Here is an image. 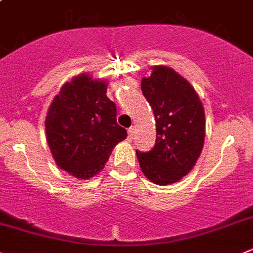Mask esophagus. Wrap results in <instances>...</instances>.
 <instances>
[{
    "mask_svg": "<svg viewBox=\"0 0 253 253\" xmlns=\"http://www.w3.org/2000/svg\"><path fill=\"white\" fill-rule=\"evenodd\" d=\"M134 133H135V129H134V126H130V128L128 129V139H129V140H131V139H133Z\"/></svg>",
    "mask_w": 253,
    "mask_h": 253,
    "instance_id": "obj_1",
    "label": "esophagus"
}]
</instances>
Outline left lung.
<instances>
[{
    "instance_id": "8db88e82",
    "label": "left lung",
    "mask_w": 253,
    "mask_h": 253,
    "mask_svg": "<svg viewBox=\"0 0 253 253\" xmlns=\"http://www.w3.org/2000/svg\"><path fill=\"white\" fill-rule=\"evenodd\" d=\"M142 91L155 117L157 139L149 152L136 150L145 177L159 185L182 179L196 164L205 142V109L188 81L167 66H154Z\"/></svg>"
}]
</instances>
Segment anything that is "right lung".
<instances>
[{"label":"right lung","mask_w":253,"mask_h":253,"mask_svg":"<svg viewBox=\"0 0 253 253\" xmlns=\"http://www.w3.org/2000/svg\"><path fill=\"white\" fill-rule=\"evenodd\" d=\"M106 81L83 74L62 86L46 117V136L61 169L89 179L103 169L126 130L117 123V105L106 96Z\"/></svg>","instance_id":"add662e5"}]
</instances>
